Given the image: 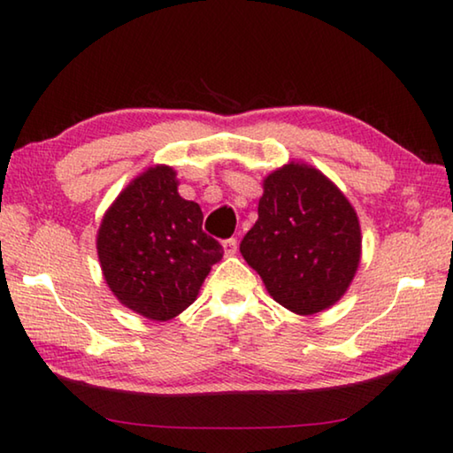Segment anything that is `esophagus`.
<instances>
[{"mask_svg": "<svg viewBox=\"0 0 453 453\" xmlns=\"http://www.w3.org/2000/svg\"><path fill=\"white\" fill-rule=\"evenodd\" d=\"M224 251L227 256H234L235 251H237V240L235 237H229V240H226L224 242Z\"/></svg>", "mask_w": 453, "mask_h": 453, "instance_id": "obj_1", "label": "esophagus"}]
</instances>
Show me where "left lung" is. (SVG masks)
Returning a JSON list of instances; mask_svg holds the SVG:
<instances>
[{
	"mask_svg": "<svg viewBox=\"0 0 453 453\" xmlns=\"http://www.w3.org/2000/svg\"><path fill=\"white\" fill-rule=\"evenodd\" d=\"M240 251L283 308L311 316L346 294L362 235L354 208L324 173L288 164L267 175Z\"/></svg>",
	"mask_w": 453,
	"mask_h": 453,
	"instance_id": "8db88e82",
	"label": "left lung"
}]
</instances>
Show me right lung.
<instances>
[{
	"label": "right lung",
	"mask_w": 453,
	"mask_h": 453,
	"mask_svg": "<svg viewBox=\"0 0 453 453\" xmlns=\"http://www.w3.org/2000/svg\"><path fill=\"white\" fill-rule=\"evenodd\" d=\"M203 213L178 194L175 172L150 167L105 213L97 256L110 289L140 316L165 321L194 303L224 248L202 229Z\"/></svg>",
	"instance_id": "1"
}]
</instances>
